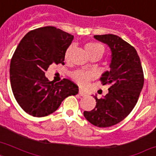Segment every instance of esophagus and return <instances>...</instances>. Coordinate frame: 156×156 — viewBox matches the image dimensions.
<instances>
[{
    "label": "esophagus",
    "instance_id": "esophagus-1",
    "mask_svg": "<svg viewBox=\"0 0 156 156\" xmlns=\"http://www.w3.org/2000/svg\"><path fill=\"white\" fill-rule=\"evenodd\" d=\"M78 94H79V95H81V96H86V94L84 92H83V90H79V91H78Z\"/></svg>",
    "mask_w": 156,
    "mask_h": 156
}]
</instances>
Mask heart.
I'll return each mask as SVG.
<instances>
[{"label":"heart","mask_w":156,"mask_h":156,"mask_svg":"<svg viewBox=\"0 0 156 156\" xmlns=\"http://www.w3.org/2000/svg\"><path fill=\"white\" fill-rule=\"evenodd\" d=\"M72 46L68 48V49L66 52V58H68L69 54H70L71 50H72ZM86 52L88 55L96 52H104V48L101 44L98 43H89L85 46ZM93 73L90 72H87V71H77L73 74V78L78 84L81 86H86L87 84L89 81L93 78Z\"/></svg>","instance_id":"obj_1"}]
</instances>
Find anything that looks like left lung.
<instances>
[{
  "mask_svg": "<svg viewBox=\"0 0 156 156\" xmlns=\"http://www.w3.org/2000/svg\"><path fill=\"white\" fill-rule=\"evenodd\" d=\"M111 50L110 70L102 73L103 85L110 84L108 92L98 99L96 105L83 115L90 123L98 127H110L123 121L138 102L143 87L144 77L140 58L135 48L117 35H94Z\"/></svg>",
  "mask_w": 156,
  "mask_h": 156,
  "instance_id": "8db88e82",
  "label": "left lung"
}]
</instances>
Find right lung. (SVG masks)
<instances>
[{
  "instance_id": "right-lung-1",
  "label": "right lung",
  "mask_w": 156,
  "mask_h": 156,
  "mask_svg": "<svg viewBox=\"0 0 156 156\" xmlns=\"http://www.w3.org/2000/svg\"><path fill=\"white\" fill-rule=\"evenodd\" d=\"M73 35L54 27L28 32L18 44L10 61L9 78L18 104L33 116L42 117L58 108L69 95L78 93V87L64 78L50 82L45 72L52 64L65 65V55Z\"/></svg>"
}]
</instances>
